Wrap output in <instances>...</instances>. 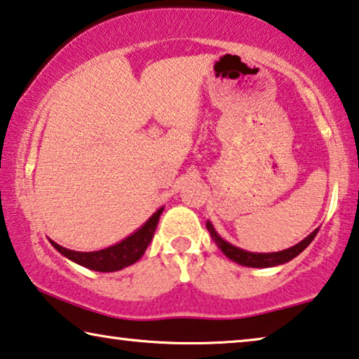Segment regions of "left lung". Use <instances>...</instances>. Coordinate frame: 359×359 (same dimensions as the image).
I'll return each mask as SVG.
<instances>
[{
    "label": "left lung",
    "instance_id": "left-lung-1",
    "mask_svg": "<svg viewBox=\"0 0 359 359\" xmlns=\"http://www.w3.org/2000/svg\"><path fill=\"white\" fill-rule=\"evenodd\" d=\"M206 229L210 231L214 243L217 245L219 250H221L229 259H232L233 263H237L240 266H247V267H272V266L288 263V261L297 258V256L302 253V251L306 248L309 243L313 242L319 231V229H316V231H313L306 238H303L302 242L293 245V247L287 248V250L274 251V253H253V251L242 250L238 247H233L232 243L226 242V240H224L221 235L216 232V229H214V226L210 221L206 222Z\"/></svg>",
    "mask_w": 359,
    "mask_h": 359
}]
</instances>
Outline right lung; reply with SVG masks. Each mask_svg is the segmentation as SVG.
I'll use <instances>...</instances> for the list:
<instances>
[{
  "mask_svg": "<svg viewBox=\"0 0 359 359\" xmlns=\"http://www.w3.org/2000/svg\"><path fill=\"white\" fill-rule=\"evenodd\" d=\"M163 211L164 206L159 208V210L154 212L140 229H137V231L128 235V237L121 240L119 243L111 245V247L104 250L74 251L61 247V245L53 242V240H50V243L60 251L62 256H66L67 259L87 267V269L98 272L121 271L127 266L137 263V261L143 256V253H145L149 242L153 240L154 231H156V226L159 222V216H161Z\"/></svg>",
  "mask_w": 359,
  "mask_h": 359,
  "instance_id": "1",
  "label": "right lung"
}]
</instances>
